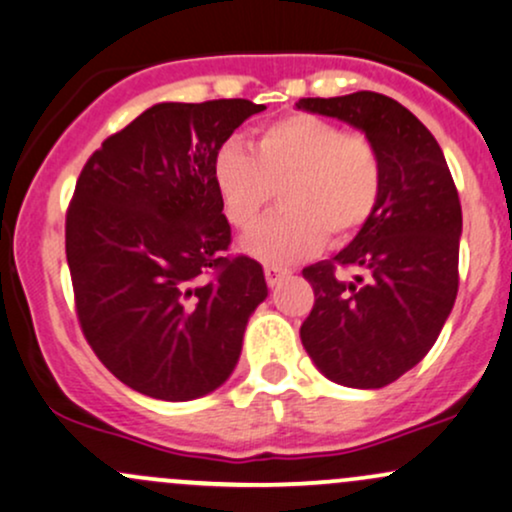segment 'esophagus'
Masks as SVG:
<instances>
[{"label": "esophagus", "instance_id": "34e87169", "mask_svg": "<svg viewBox=\"0 0 512 512\" xmlns=\"http://www.w3.org/2000/svg\"><path fill=\"white\" fill-rule=\"evenodd\" d=\"M289 274V269L286 267H276V264H264V276H267V284L269 286H276L279 284L284 276Z\"/></svg>", "mask_w": 512, "mask_h": 512}]
</instances>
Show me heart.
Returning a JSON list of instances; mask_svg holds the SVG:
<instances>
[{
	"instance_id": "heart-1",
	"label": "heart",
	"mask_w": 512,
	"mask_h": 512,
	"mask_svg": "<svg viewBox=\"0 0 512 512\" xmlns=\"http://www.w3.org/2000/svg\"><path fill=\"white\" fill-rule=\"evenodd\" d=\"M223 216L248 231L274 202L284 209L245 238V248L267 262H291L322 243H346L373 219L385 185L378 144L337 122L293 113L255 132L252 154L228 142L214 158Z\"/></svg>"
}]
</instances>
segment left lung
Wrapping results in <instances>:
<instances>
[{
    "label": "left lung",
    "mask_w": 512,
    "mask_h": 512,
    "mask_svg": "<svg viewBox=\"0 0 512 512\" xmlns=\"http://www.w3.org/2000/svg\"><path fill=\"white\" fill-rule=\"evenodd\" d=\"M296 105L363 129L383 154L373 219L339 255L303 269L315 303L301 342L334 383L385 387L428 354L455 305L462 233L455 180L433 134L383 93Z\"/></svg>",
    "instance_id": "left-lung-1"
}]
</instances>
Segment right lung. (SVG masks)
<instances>
[{"label":"right lung","instance_id":"1","mask_svg":"<svg viewBox=\"0 0 512 512\" xmlns=\"http://www.w3.org/2000/svg\"><path fill=\"white\" fill-rule=\"evenodd\" d=\"M264 105L158 103L93 151L64 223L76 317L93 354L142 395L187 402L226 383L262 264L228 255L214 158Z\"/></svg>","mask_w":512,"mask_h":512}]
</instances>
